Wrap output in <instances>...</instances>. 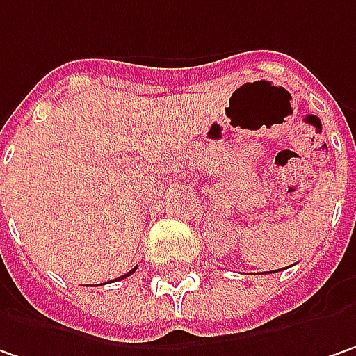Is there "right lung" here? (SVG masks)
Wrapping results in <instances>:
<instances>
[{
    "label": "right lung",
    "mask_w": 356,
    "mask_h": 356,
    "mask_svg": "<svg viewBox=\"0 0 356 356\" xmlns=\"http://www.w3.org/2000/svg\"><path fill=\"white\" fill-rule=\"evenodd\" d=\"M131 273H135V269L129 270V273H127V275H123V277H119V279H125V277H129V275H131Z\"/></svg>",
    "instance_id": "obj_1"
}]
</instances>
